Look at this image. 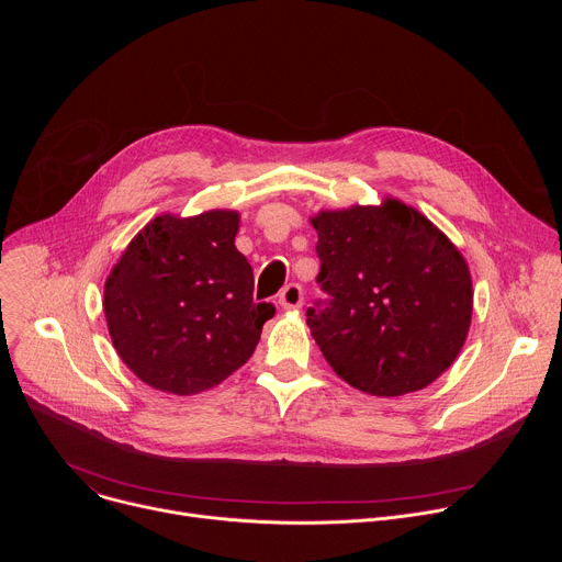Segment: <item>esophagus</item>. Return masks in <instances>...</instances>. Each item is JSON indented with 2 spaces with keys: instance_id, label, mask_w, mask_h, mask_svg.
Instances as JSON below:
<instances>
[{
  "instance_id": "34e87169",
  "label": "esophagus",
  "mask_w": 562,
  "mask_h": 562,
  "mask_svg": "<svg viewBox=\"0 0 562 562\" xmlns=\"http://www.w3.org/2000/svg\"><path fill=\"white\" fill-rule=\"evenodd\" d=\"M302 300H304L302 286L295 284V282L286 284V286L282 289V293H280V304H282L284 308H297V306H302Z\"/></svg>"
}]
</instances>
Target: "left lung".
<instances>
[{
	"mask_svg": "<svg viewBox=\"0 0 562 562\" xmlns=\"http://www.w3.org/2000/svg\"><path fill=\"white\" fill-rule=\"evenodd\" d=\"M327 293L306 325L334 371L371 395H403L431 384L460 353L471 325L464 258L416 209L323 211L313 220Z\"/></svg>",
	"mask_w": 562,
	"mask_h": 562,
	"instance_id": "8db88e82",
	"label": "left lung"
}]
</instances>
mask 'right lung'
<instances>
[{"label": "right lung", "mask_w": 562, "mask_h": 562, "mask_svg": "<svg viewBox=\"0 0 562 562\" xmlns=\"http://www.w3.org/2000/svg\"><path fill=\"white\" fill-rule=\"evenodd\" d=\"M239 215H159L104 286L113 347L148 386L193 395L220 384L256 351L271 302H254V269L235 249Z\"/></svg>", "instance_id": "obj_1"}]
</instances>
